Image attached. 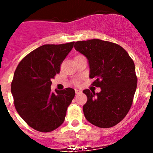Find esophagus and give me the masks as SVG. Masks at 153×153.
<instances>
[{"label": "esophagus", "instance_id": "obj_1", "mask_svg": "<svg viewBox=\"0 0 153 153\" xmlns=\"http://www.w3.org/2000/svg\"><path fill=\"white\" fill-rule=\"evenodd\" d=\"M75 93H76V94H79V93H82V90H77V89H76V90H75Z\"/></svg>", "mask_w": 153, "mask_h": 153}]
</instances>
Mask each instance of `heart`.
Returning a JSON list of instances; mask_svg holds the SVG:
<instances>
[{
  "mask_svg": "<svg viewBox=\"0 0 153 153\" xmlns=\"http://www.w3.org/2000/svg\"><path fill=\"white\" fill-rule=\"evenodd\" d=\"M78 83H79L78 82H76V84H78Z\"/></svg>",
  "mask_w": 153,
  "mask_h": 153,
  "instance_id": "b5f03b06",
  "label": "heart"
}]
</instances>
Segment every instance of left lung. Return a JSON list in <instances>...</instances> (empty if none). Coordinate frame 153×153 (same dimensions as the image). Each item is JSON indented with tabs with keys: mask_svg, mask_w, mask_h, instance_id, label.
<instances>
[{
	"mask_svg": "<svg viewBox=\"0 0 153 153\" xmlns=\"http://www.w3.org/2000/svg\"><path fill=\"white\" fill-rule=\"evenodd\" d=\"M76 51L84 55L90 66L93 86L100 87L95 93L83 90L87 102L83 113L87 121L100 128L117 125L129 112L137 86L135 64L121 46L99 39L74 43Z\"/></svg>",
	"mask_w": 153,
	"mask_h": 153,
	"instance_id": "left-lung-1",
	"label": "left lung"
}]
</instances>
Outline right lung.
Masks as SVG:
<instances>
[{"label":"right lung","instance_id":"1","mask_svg":"<svg viewBox=\"0 0 153 153\" xmlns=\"http://www.w3.org/2000/svg\"><path fill=\"white\" fill-rule=\"evenodd\" d=\"M74 42L45 44L20 62L13 74L11 93L16 110L30 127L39 132L54 130L63 123L75 90L51 91V79L60 73V64Z\"/></svg>","mask_w":153,"mask_h":153}]
</instances>
